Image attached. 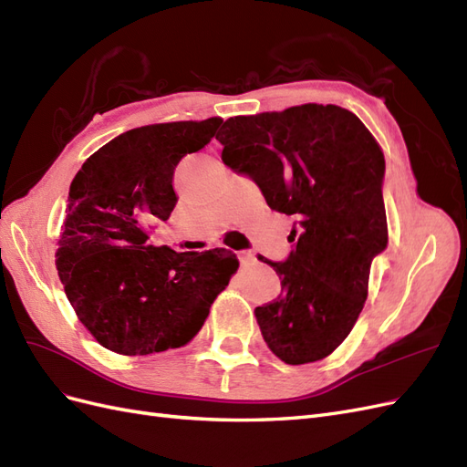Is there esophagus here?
<instances>
[{"mask_svg":"<svg viewBox=\"0 0 467 467\" xmlns=\"http://www.w3.org/2000/svg\"><path fill=\"white\" fill-rule=\"evenodd\" d=\"M239 263H242L244 266H247V265H253L255 263V255H253L251 251H239Z\"/></svg>","mask_w":467,"mask_h":467,"instance_id":"34e87169","label":"esophagus"}]
</instances>
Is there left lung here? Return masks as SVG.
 <instances>
[{
	"instance_id": "left-lung-1",
	"label": "left lung",
	"mask_w": 467,
	"mask_h": 467,
	"mask_svg": "<svg viewBox=\"0 0 467 467\" xmlns=\"http://www.w3.org/2000/svg\"><path fill=\"white\" fill-rule=\"evenodd\" d=\"M216 140L232 171L296 216L286 261L259 255L282 288L255 307L265 343L286 364L329 357L355 327L372 261L388 247L384 153L357 115L316 103L228 119Z\"/></svg>"
}]
</instances>
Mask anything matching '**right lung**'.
I'll use <instances>...</instances> for the list:
<instances>
[{"instance_id":"obj_1","label":"right lung","mask_w":467,"mask_h":467,"mask_svg":"<svg viewBox=\"0 0 467 467\" xmlns=\"http://www.w3.org/2000/svg\"><path fill=\"white\" fill-rule=\"evenodd\" d=\"M222 119L150 124L112 138L69 185L56 268L79 321L105 348L144 357L187 345L235 273L225 249L150 245L177 204L173 173Z\"/></svg>"}]
</instances>
